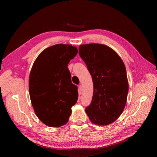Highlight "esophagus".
I'll list each match as a JSON object with an SVG mask.
<instances>
[{
	"label": "esophagus",
	"instance_id": "obj_1",
	"mask_svg": "<svg viewBox=\"0 0 157 157\" xmlns=\"http://www.w3.org/2000/svg\"><path fill=\"white\" fill-rule=\"evenodd\" d=\"M82 85H80L78 87V93L80 95L82 94Z\"/></svg>",
	"mask_w": 157,
	"mask_h": 157
}]
</instances>
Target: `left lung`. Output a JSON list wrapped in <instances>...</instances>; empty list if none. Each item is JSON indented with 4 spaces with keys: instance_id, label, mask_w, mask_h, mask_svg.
<instances>
[{
    "instance_id": "obj_1",
    "label": "left lung",
    "mask_w": 157,
    "mask_h": 157,
    "mask_svg": "<svg viewBox=\"0 0 157 157\" xmlns=\"http://www.w3.org/2000/svg\"><path fill=\"white\" fill-rule=\"evenodd\" d=\"M78 54L94 84L92 100L86 113L95 124H111L121 116L126 103L128 81L125 65L117 52L105 44H82Z\"/></svg>"
}]
</instances>
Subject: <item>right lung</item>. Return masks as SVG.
Returning <instances> with one entry per match:
<instances>
[{"instance_id": "add662e5", "label": "right lung", "mask_w": 157, "mask_h": 157, "mask_svg": "<svg viewBox=\"0 0 157 157\" xmlns=\"http://www.w3.org/2000/svg\"><path fill=\"white\" fill-rule=\"evenodd\" d=\"M78 53L77 47L58 44L42 51L31 68L29 90L39 120L50 127L65 124L78 99L77 86L71 82L67 65Z\"/></svg>"}]
</instances>
